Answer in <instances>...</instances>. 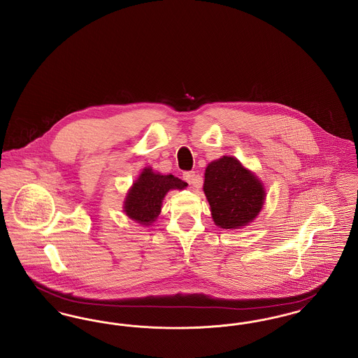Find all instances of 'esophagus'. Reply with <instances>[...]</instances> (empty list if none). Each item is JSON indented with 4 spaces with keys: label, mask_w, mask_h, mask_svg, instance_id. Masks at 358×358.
<instances>
[{
    "label": "esophagus",
    "mask_w": 358,
    "mask_h": 358,
    "mask_svg": "<svg viewBox=\"0 0 358 358\" xmlns=\"http://www.w3.org/2000/svg\"><path fill=\"white\" fill-rule=\"evenodd\" d=\"M182 177H184V180L187 181V184L192 185V187H200L203 184V178L199 174H196V171H185L182 174Z\"/></svg>",
    "instance_id": "esophagus-1"
}]
</instances>
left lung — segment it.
Returning a JSON list of instances; mask_svg holds the SVG:
<instances>
[{
	"label": "left lung",
	"instance_id": "8db88e82",
	"mask_svg": "<svg viewBox=\"0 0 358 358\" xmlns=\"http://www.w3.org/2000/svg\"><path fill=\"white\" fill-rule=\"evenodd\" d=\"M204 192L213 222L236 229L252 222L264 203V187L236 158L222 157L208 165Z\"/></svg>",
	"mask_w": 358,
	"mask_h": 358
}]
</instances>
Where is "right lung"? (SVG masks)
Returning <instances> with one entry per match:
<instances>
[{"label":"right lung","instance_id":"add662e5","mask_svg":"<svg viewBox=\"0 0 358 358\" xmlns=\"http://www.w3.org/2000/svg\"><path fill=\"white\" fill-rule=\"evenodd\" d=\"M187 185L178 177L157 174L152 168H146L126 197L124 212L130 219L149 225L158 217L165 194L171 189H184Z\"/></svg>","mask_w":358,"mask_h":358}]
</instances>
